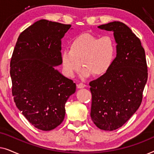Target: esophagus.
Here are the masks:
<instances>
[{
  "label": "esophagus",
  "instance_id": "esophagus-1",
  "mask_svg": "<svg viewBox=\"0 0 154 154\" xmlns=\"http://www.w3.org/2000/svg\"><path fill=\"white\" fill-rule=\"evenodd\" d=\"M85 85L84 83H79V84H78L77 85V87H78V88H79V89H81V88H84L85 87Z\"/></svg>",
  "mask_w": 154,
  "mask_h": 154
}]
</instances>
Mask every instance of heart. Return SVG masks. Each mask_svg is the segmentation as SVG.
<instances>
[{"label": "heart", "instance_id": "1", "mask_svg": "<svg viewBox=\"0 0 154 154\" xmlns=\"http://www.w3.org/2000/svg\"><path fill=\"white\" fill-rule=\"evenodd\" d=\"M116 47L113 38L109 35L97 37L90 33H83L75 38L64 50L61 60L65 74L73 77L81 69V62L83 77L93 74L96 77L107 73L115 60Z\"/></svg>", "mask_w": 154, "mask_h": 154}]
</instances>
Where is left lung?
<instances>
[{
    "label": "left lung",
    "mask_w": 154,
    "mask_h": 154,
    "mask_svg": "<svg viewBox=\"0 0 154 154\" xmlns=\"http://www.w3.org/2000/svg\"><path fill=\"white\" fill-rule=\"evenodd\" d=\"M113 31L116 57L107 73L90 83V116L97 127L112 131L124 125L140 107L148 73L140 40L121 22L98 26Z\"/></svg>",
    "instance_id": "1"
}]
</instances>
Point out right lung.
I'll return each instance as SVG.
<instances>
[{"label": "right lung", "instance_id": "add662e5", "mask_svg": "<svg viewBox=\"0 0 154 154\" xmlns=\"http://www.w3.org/2000/svg\"><path fill=\"white\" fill-rule=\"evenodd\" d=\"M70 24L41 20L21 33L10 62L12 95L19 110L38 129L62 123L65 104L76 85L55 69L62 64L61 40Z\"/></svg>", "mask_w": 154, "mask_h": 154}]
</instances>
